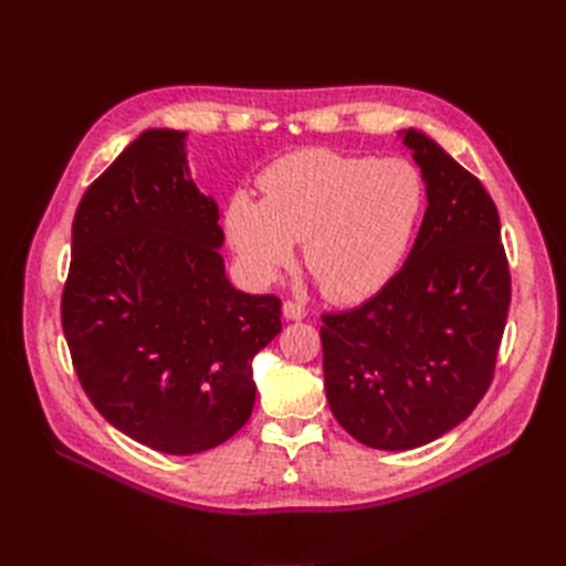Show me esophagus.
Returning a JSON list of instances; mask_svg holds the SVG:
<instances>
[{"mask_svg": "<svg viewBox=\"0 0 566 566\" xmlns=\"http://www.w3.org/2000/svg\"><path fill=\"white\" fill-rule=\"evenodd\" d=\"M283 316L290 318V321H302L304 316H307V310L302 307L300 302H283Z\"/></svg>", "mask_w": 566, "mask_h": 566, "instance_id": "34e87169", "label": "esophagus"}]
</instances>
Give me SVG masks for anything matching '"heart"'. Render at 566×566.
<instances>
[{
  "label": "heart",
  "mask_w": 566,
  "mask_h": 566,
  "mask_svg": "<svg viewBox=\"0 0 566 566\" xmlns=\"http://www.w3.org/2000/svg\"><path fill=\"white\" fill-rule=\"evenodd\" d=\"M264 200L235 190L226 202V233L242 266L269 283L295 259L321 293L340 304L369 300L400 269L426 202L411 161L300 149L259 176Z\"/></svg>",
  "instance_id": "heart-1"
}]
</instances>
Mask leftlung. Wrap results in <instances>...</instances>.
I'll return each instance as SVG.
<instances>
[{"instance_id":"1","label":"left lung","mask_w":566,"mask_h":566,"mask_svg":"<svg viewBox=\"0 0 566 566\" xmlns=\"http://www.w3.org/2000/svg\"><path fill=\"white\" fill-rule=\"evenodd\" d=\"M400 137L429 197L415 248L361 307L321 316L333 417L376 450L426 446L476 409L512 300L491 195L429 135Z\"/></svg>"}]
</instances>
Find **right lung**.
Returning <instances> with one entry per match:
<instances>
[{
  "label": "right lung",
  "instance_id": "right-lung-1",
  "mask_svg": "<svg viewBox=\"0 0 566 566\" xmlns=\"http://www.w3.org/2000/svg\"><path fill=\"white\" fill-rule=\"evenodd\" d=\"M221 245L182 130L137 135L75 209L61 295L75 374L114 429L166 454L211 450L245 426L252 359L281 333V300L235 290Z\"/></svg>",
  "mask_w": 566,
  "mask_h": 566
}]
</instances>
